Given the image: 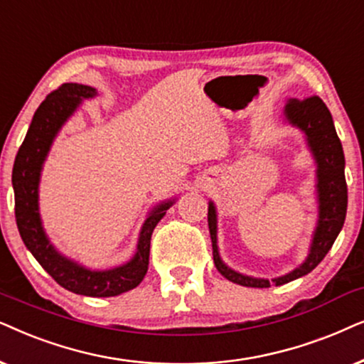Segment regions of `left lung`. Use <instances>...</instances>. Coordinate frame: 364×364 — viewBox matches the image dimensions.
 Segmentation results:
<instances>
[{
	"instance_id": "left-lung-1",
	"label": "left lung",
	"mask_w": 364,
	"mask_h": 364,
	"mask_svg": "<svg viewBox=\"0 0 364 364\" xmlns=\"http://www.w3.org/2000/svg\"><path fill=\"white\" fill-rule=\"evenodd\" d=\"M283 121L303 133L306 146L316 164L314 174V193H316L318 220L314 226L311 245L301 264L287 274L276 276L273 279L256 278L232 269L223 261L218 248V211L216 205L208 203V228H210L213 259L215 266L226 279L248 288H269L271 284L281 287L289 281L301 278L311 273L321 263L328 251L331 250L334 240L340 235L346 218L348 188L345 179V153L336 129L333 116L323 103L321 98L311 96L306 100L289 98L283 108Z\"/></svg>"
}]
</instances>
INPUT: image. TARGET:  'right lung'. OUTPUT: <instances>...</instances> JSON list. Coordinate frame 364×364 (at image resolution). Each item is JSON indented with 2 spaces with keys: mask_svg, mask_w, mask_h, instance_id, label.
I'll list each match as a JSON object with an SVG mask.
<instances>
[{
  "mask_svg": "<svg viewBox=\"0 0 364 364\" xmlns=\"http://www.w3.org/2000/svg\"><path fill=\"white\" fill-rule=\"evenodd\" d=\"M98 91L88 85L65 83L46 96L33 116L24 141L13 166L14 215L24 246L30 250L48 274L68 291L93 298L118 296L141 283L148 271L151 235L176 198L158 203L146 215L139 230L136 251L126 263L106 269H91L68 258L46 235L40 213V181L53 141L76 113L85 100H93Z\"/></svg>",
  "mask_w": 364,
  "mask_h": 364,
  "instance_id": "right-lung-1",
  "label": "right lung"
}]
</instances>
